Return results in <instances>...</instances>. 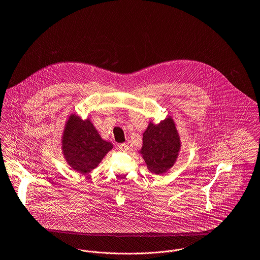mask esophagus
<instances>
[{"label":"esophagus","instance_id":"34e87169","mask_svg":"<svg viewBox=\"0 0 260 260\" xmlns=\"http://www.w3.org/2000/svg\"><path fill=\"white\" fill-rule=\"evenodd\" d=\"M118 149H119V151L125 152V151L128 150V145H126V144H120V145L118 146Z\"/></svg>","mask_w":260,"mask_h":260}]
</instances>
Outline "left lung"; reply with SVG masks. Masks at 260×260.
I'll list each match as a JSON object with an SVG mask.
<instances>
[{"label": "left lung", "mask_w": 260, "mask_h": 260, "mask_svg": "<svg viewBox=\"0 0 260 260\" xmlns=\"http://www.w3.org/2000/svg\"><path fill=\"white\" fill-rule=\"evenodd\" d=\"M180 149V140L171 117L159 124L150 123L143 135L141 154L148 169L155 174H163L175 163Z\"/></svg>", "instance_id": "obj_1"}]
</instances>
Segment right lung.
<instances>
[{"label": "right lung", "mask_w": 260, "mask_h": 260, "mask_svg": "<svg viewBox=\"0 0 260 260\" xmlns=\"http://www.w3.org/2000/svg\"><path fill=\"white\" fill-rule=\"evenodd\" d=\"M112 145L101 139L89 119L72 114L62 135V152L68 164L79 173H87L98 166Z\"/></svg>", "instance_id": "right-lung-1"}]
</instances>
